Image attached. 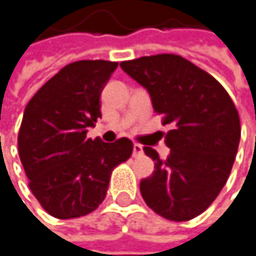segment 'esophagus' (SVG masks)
Segmentation results:
<instances>
[{
  "label": "esophagus",
  "mask_w": 256,
  "mask_h": 256,
  "mask_svg": "<svg viewBox=\"0 0 256 256\" xmlns=\"http://www.w3.org/2000/svg\"><path fill=\"white\" fill-rule=\"evenodd\" d=\"M144 153V150H142V146H140V144H135L134 146V156L135 158H138V156H141Z\"/></svg>",
  "instance_id": "1"
}]
</instances>
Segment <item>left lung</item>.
<instances>
[{
	"label": "left lung",
	"mask_w": 256,
	"mask_h": 256,
	"mask_svg": "<svg viewBox=\"0 0 256 256\" xmlns=\"http://www.w3.org/2000/svg\"><path fill=\"white\" fill-rule=\"evenodd\" d=\"M120 66L152 98L170 147L154 160V172L140 184L148 208L172 222H186L202 214L224 186L240 142V116L226 89L206 71L178 54H156L121 62Z\"/></svg>",
	"instance_id": "left-lung-1"
}]
</instances>
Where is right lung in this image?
<instances>
[{
	"label": "right lung",
	"instance_id": "1",
	"mask_svg": "<svg viewBox=\"0 0 256 256\" xmlns=\"http://www.w3.org/2000/svg\"><path fill=\"white\" fill-rule=\"evenodd\" d=\"M116 62L78 60L51 77L28 102L18 150L28 186L56 218H77L104 200L112 170L130 158L134 142L86 138L102 118L100 96Z\"/></svg>",
	"mask_w": 256,
	"mask_h": 256
}]
</instances>
